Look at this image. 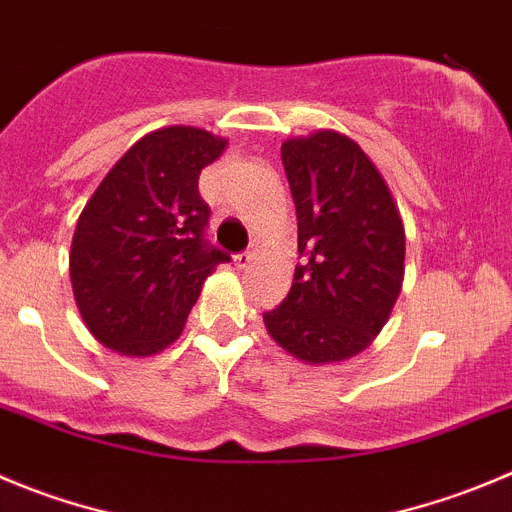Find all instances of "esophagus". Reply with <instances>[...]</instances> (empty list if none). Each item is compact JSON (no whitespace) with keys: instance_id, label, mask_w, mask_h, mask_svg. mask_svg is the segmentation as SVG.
Listing matches in <instances>:
<instances>
[{"instance_id":"esophagus-1","label":"esophagus","mask_w":512,"mask_h":512,"mask_svg":"<svg viewBox=\"0 0 512 512\" xmlns=\"http://www.w3.org/2000/svg\"><path fill=\"white\" fill-rule=\"evenodd\" d=\"M232 260H234V265L240 267V270H247V267L252 265V260H255V255H252V252H237Z\"/></svg>"}]
</instances>
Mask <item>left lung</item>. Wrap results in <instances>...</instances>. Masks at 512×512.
<instances>
[{
	"label": "left lung",
	"mask_w": 512,
	"mask_h": 512,
	"mask_svg": "<svg viewBox=\"0 0 512 512\" xmlns=\"http://www.w3.org/2000/svg\"><path fill=\"white\" fill-rule=\"evenodd\" d=\"M298 214L290 293L262 313L267 333L305 364L364 351L389 321L404 280V224L384 176L336 131L280 148Z\"/></svg>",
	"instance_id": "obj_1"
}]
</instances>
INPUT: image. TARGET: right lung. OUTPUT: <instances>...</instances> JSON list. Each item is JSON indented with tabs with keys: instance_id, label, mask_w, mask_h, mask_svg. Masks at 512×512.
Here are the masks:
<instances>
[{
	"instance_id": "obj_1",
	"label": "right lung",
	"mask_w": 512,
	"mask_h": 512,
	"mask_svg": "<svg viewBox=\"0 0 512 512\" xmlns=\"http://www.w3.org/2000/svg\"><path fill=\"white\" fill-rule=\"evenodd\" d=\"M227 141L169 126L133 143L78 219L70 252L75 303L88 331L123 356L174 343L204 280L227 252L209 245L199 174Z\"/></svg>"
}]
</instances>
